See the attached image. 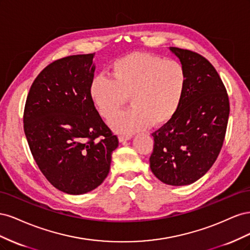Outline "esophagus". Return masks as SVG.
Masks as SVG:
<instances>
[{
    "mask_svg": "<svg viewBox=\"0 0 250 250\" xmlns=\"http://www.w3.org/2000/svg\"><path fill=\"white\" fill-rule=\"evenodd\" d=\"M130 139H131L130 134H119V141L122 142V143H124L128 140H130Z\"/></svg>",
    "mask_w": 250,
    "mask_h": 250,
    "instance_id": "1",
    "label": "esophagus"
}]
</instances>
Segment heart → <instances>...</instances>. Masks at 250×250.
<instances>
[{
  "mask_svg": "<svg viewBox=\"0 0 250 250\" xmlns=\"http://www.w3.org/2000/svg\"><path fill=\"white\" fill-rule=\"evenodd\" d=\"M110 76L98 75L90 83V97L103 118L110 120L129 97L132 107L112 120L120 132L161 126L175 115L187 88L184 64L150 53L134 52L116 59Z\"/></svg>",
  "mask_w": 250,
  "mask_h": 250,
  "instance_id": "1",
  "label": "heart"
}]
</instances>
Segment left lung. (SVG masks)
<instances>
[{"mask_svg":"<svg viewBox=\"0 0 250 250\" xmlns=\"http://www.w3.org/2000/svg\"><path fill=\"white\" fill-rule=\"evenodd\" d=\"M170 50L187 71L180 106L152 133L150 169L164 184L187 186L201 178L220 153L229 116V99L216 69L198 53Z\"/></svg>","mask_w":250,"mask_h":250,"instance_id":"obj_1","label":"left lung"}]
</instances>
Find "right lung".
<instances>
[{
	"instance_id": "add662e5",
	"label": "right lung",
	"mask_w": 250,
	"mask_h": 250,
	"mask_svg": "<svg viewBox=\"0 0 250 250\" xmlns=\"http://www.w3.org/2000/svg\"><path fill=\"white\" fill-rule=\"evenodd\" d=\"M93 58L71 55L48 64L30 87L22 117L36 165L53 187L72 195L103 183L119 145L90 97Z\"/></svg>"
}]
</instances>
